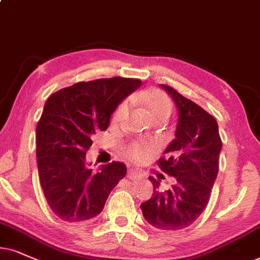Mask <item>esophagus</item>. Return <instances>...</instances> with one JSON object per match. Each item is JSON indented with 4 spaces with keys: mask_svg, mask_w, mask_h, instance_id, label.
<instances>
[{
    "mask_svg": "<svg viewBox=\"0 0 260 260\" xmlns=\"http://www.w3.org/2000/svg\"><path fill=\"white\" fill-rule=\"evenodd\" d=\"M127 176L129 177L131 180H137L138 177H139V175H138L136 172H133V170H129V172H128V174H127Z\"/></svg>",
    "mask_w": 260,
    "mask_h": 260,
    "instance_id": "obj_1",
    "label": "esophagus"
}]
</instances>
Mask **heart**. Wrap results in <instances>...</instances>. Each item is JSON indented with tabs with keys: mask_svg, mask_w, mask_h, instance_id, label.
I'll use <instances>...</instances> for the list:
<instances>
[{
	"mask_svg": "<svg viewBox=\"0 0 260 260\" xmlns=\"http://www.w3.org/2000/svg\"><path fill=\"white\" fill-rule=\"evenodd\" d=\"M132 101L136 103L143 104L145 108L147 115L152 121L164 120L166 121L172 113V103L170 100L162 91L151 90L145 93L137 94L132 97ZM128 113V102L124 101L116 108L113 114V122L120 123L122 122ZM152 146L146 145V144H139L133 141L123 147V153L127 158L136 163H141L146 160L152 153Z\"/></svg>",
	"mask_w": 260,
	"mask_h": 260,
	"instance_id": "heart-1",
	"label": "heart"
}]
</instances>
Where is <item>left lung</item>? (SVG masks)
<instances>
[{"mask_svg": "<svg viewBox=\"0 0 260 260\" xmlns=\"http://www.w3.org/2000/svg\"><path fill=\"white\" fill-rule=\"evenodd\" d=\"M179 110L175 139L158 159V167L175 185L159 192V181L150 176L152 197L140 205L144 218L154 228L172 232L187 228L208 205L218 174L222 140L215 117L169 85H160Z\"/></svg>", "mask_w": 260, "mask_h": 260, "instance_id": "left-lung-1", "label": "left lung"}]
</instances>
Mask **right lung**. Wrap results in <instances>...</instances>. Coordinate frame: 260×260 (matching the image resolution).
<instances>
[{
  "label": "right lung",
  "instance_id": "obj_1",
  "mask_svg": "<svg viewBox=\"0 0 260 260\" xmlns=\"http://www.w3.org/2000/svg\"><path fill=\"white\" fill-rule=\"evenodd\" d=\"M141 80L114 77L80 81L52 93L36 128L39 180L48 205L66 222L100 215L111 189L126 176L122 162L94 174L86 166L92 137L106 131L117 106Z\"/></svg>",
  "mask_w": 260,
  "mask_h": 260
}]
</instances>
